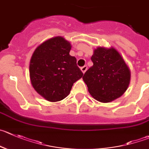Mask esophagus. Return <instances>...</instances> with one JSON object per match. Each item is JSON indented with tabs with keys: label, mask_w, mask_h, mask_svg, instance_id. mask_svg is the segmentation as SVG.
Masks as SVG:
<instances>
[{
	"label": "esophagus",
	"mask_w": 149,
	"mask_h": 149,
	"mask_svg": "<svg viewBox=\"0 0 149 149\" xmlns=\"http://www.w3.org/2000/svg\"><path fill=\"white\" fill-rule=\"evenodd\" d=\"M81 69V71L83 72V73L84 74L85 72H86V70L88 69V66H83V67H81V69Z\"/></svg>",
	"instance_id": "1"
}]
</instances>
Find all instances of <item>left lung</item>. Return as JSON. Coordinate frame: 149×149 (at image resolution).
Segmentation results:
<instances>
[{"mask_svg": "<svg viewBox=\"0 0 149 149\" xmlns=\"http://www.w3.org/2000/svg\"><path fill=\"white\" fill-rule=\"evenodd\" d=\"M91 59L93 65L83 77L91 95L104 103L121 97L130 84V71L118 51L98 47Z\"/></svg>", "mask_w": 149, "mask_h": 149, "instance_id": "1", "label": "left lung"}]
</instances>
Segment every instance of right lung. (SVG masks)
I'll use <instances>...</instances> for the list:
<instances>
[{
	"instance_id": "obj_1",
	"label": "right lung",
	"mask_w": 149,
	"mask_h": 149,
	"mask_svg": "<svg viewBox=\"0 0 149 149\" xmlns=\"http://www.w3.org/2000/svg\"><path fill=\"white\" fill-rule=\"evenodd\" d=\"M71 45L61 36L48 39L33 52L30 77L36 91L49 102L63 100L83 73L75 57L69 55Z\"/></svg>"
}]
</instances>
